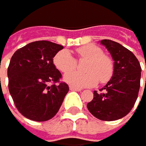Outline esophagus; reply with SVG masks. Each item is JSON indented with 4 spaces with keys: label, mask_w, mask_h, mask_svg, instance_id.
Listing matches in <instances>:
<instances>
[{
    "label": "esophagus",
    "mask_w": 146,
    "mask_h": 146,
    "mask_svg": "<svg viewBox=\"0 0 146 146\" xmlns=\"http://www.w3.org/2000/svg\"><path fill=\"white\" fill-rule=\"evenodd\" d=\"M69 90H72V91H81L82 90L81 89H79V88L74 87V86H69Z\"/></svg>",
    "instance_id": "esophagus-1"
}]
</instances>
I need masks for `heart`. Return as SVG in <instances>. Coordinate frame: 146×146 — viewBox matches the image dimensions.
Wrapping results in <instances>:
<instances>
[{
	"label": "heart",
	"instance_id": "obj_1",
	"mask_svg": "<svg viewBox=\"0 0 146 146\" xmlns=\"http://www.w3.org/2000/svg\"><path fill=\"white\" fill-rule=\"evenodd\" d=\"M79 60H88L84 70L86 73L71 71L75 69L77 61L68 50H61L54 57V65L59 71L67 73L64 80L68 84L78 87H91L100 80L102 83L107 82L113 74V63L109 56H105L103 50L95 44H87L77 49Z\"/></svg>",
	"mask_w": 146,
	"mask_h": 146
}]
</instances>
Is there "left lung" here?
Wrapping results in <instances>:
<instances>
[{"label": "left lung", "instance_id": "obj_1", "mask_svg": "<svg viewBox=\"0 0 146 146\" xmlns=\"http://www.w3.org/2000/svg\"><path fill=\"white\" fill-rule=\"evenodd\" d=\"M100 44L114 61L113 74L100 92L94 91L87 108L96 118L110 121L126 116L133 109L140 89L142 68L136 56L121 44L108 39Z\"/></svg>", "mask_w": 146, "mask_h": 146}]
</instances>
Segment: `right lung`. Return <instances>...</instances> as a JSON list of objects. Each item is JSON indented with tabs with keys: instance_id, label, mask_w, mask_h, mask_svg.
Segmentation results:
<instances>
[{
	"instance_id": "1",
	"label": "right lung",
	"mask_w": 146,
	"mask_h": 146,
	"mask_svg": "<svg viewBox=\"0 0 146 146\" xmlns=\"http://www.w3.org/2000/svg\"><path fill=\"white\" fill-rule=\"evenodd\" d=\"M61 49L63 46L55 43L35 41L18 49L11 58L9 91L17 110L27 119L50 120L69 90L66 83L55 84L62 75L53 58Z\"/></svg>"
}]
</instances>
